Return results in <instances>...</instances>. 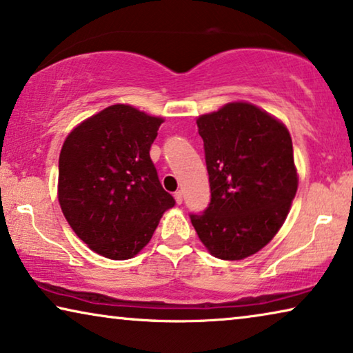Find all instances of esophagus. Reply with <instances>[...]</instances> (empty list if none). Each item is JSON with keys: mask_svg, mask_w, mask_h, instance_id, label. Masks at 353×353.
I'll return each instance as SVG.
<instances>
[{"mask_svg": "<svg viewBox=\"0 0 353 353\" xmlns=\"http://www.w3.org/2000/svg\"><path fill=\"white\" fill-rule=\"evenodd\" d=\"M173 197H175V200H176V203H178V205H181V203H183V192H181V191H176L175 194H173Z\"/></svg>", "mask_w": 353, "mask_h": 353, "instance_id": "obj_1", "label": "esophagus"}]
</instances>
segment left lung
I'll list each match as a JSON object with an SVG mask.
<instances>
[{"label":"left lung","instance_id":"8db88e82","mask_svg":"<svg viewBox=\"0 0 353 353\" xmlns=\"http://www.w3.org/2000/svg\"><path fill=\"white\" fill-rule=\"evenodd\" d=\"M211 200L191 213L200 241L214 257L241 260L267 246L284 224L298 188L290 134L248 102L199 117Z\"/></svg>","mask_w":353,"mask_h":353}]
</instances>
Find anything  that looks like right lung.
Instances as JSON below:
<instances>
[{"label": "right lung", "mask_w": 353, "mask_h": 353, "mask_svg": "<svg viewBox=\"0 0 353 353\" xmlns=\"http://www.w3.org/2000/svg\"><path fill=\"white\" fill-rule=\"evenodd\" d=\"M162 121L117 104L80 123L64 140L58 165L63 214L80 240L107 259L140 252L175 205L150 158Z\"/></svg>", "instance_id": "obj_1"}]
</instances>
